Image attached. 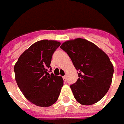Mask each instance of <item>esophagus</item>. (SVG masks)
Listing matches in <instances>:
<instances>
[{"label":"esophagus","mask_w":124,"mask_h":124,"mask_svg":"<svg viewBox=\"0 0 124 124\" xmlns=\"http://www.w3.org/2000/svg\"><path fill=\"white\" fill-rule=\"evenodd\" d=\"M62 78H63V79H64V81H66V80H67V76H64Z\"/></svg>","instance_id":"esophagus-1"}]
</instances>
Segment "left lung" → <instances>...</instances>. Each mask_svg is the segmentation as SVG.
Returning <instances> with one entry per match:
<instances>
[{
	"mask_svg": "<svg viewBox=\"0 0 124 124\" xmlns=\"http://www.w3.org/2000/svg\"><path fill=\"white\" fill-rule=\"evenodd\" d=\"M70 57L78 79L70 85L74 98L84 105L99 101L110 87L114 73L110 58L92 42L77 38L60 46Z\"/></svg>",
	"mask_w": 124,
	"mask_h": 124,
	"instance_id": "8db88e82",
	"label": "left lung"
}]
</instances>
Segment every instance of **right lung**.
<instances>
[{
  "label": "right lung",
  "mask_w": 124,
  "mask_h": 124,
  "mask_svg": "<svg viewBox=\"0 0 124 124\" xmlns=\"http://www.w3.org/2000/svg\"><path fill=\"white\" fill-rule=\"evenodd\" d=\"M60 46L57 41H37L21 55L14 65L19 89L27 99L37 106H51L60 94L63 79L49 73L53 54Z\"/></svg>",
  "instance_id": "right-lung-1"
}]
</instances>
